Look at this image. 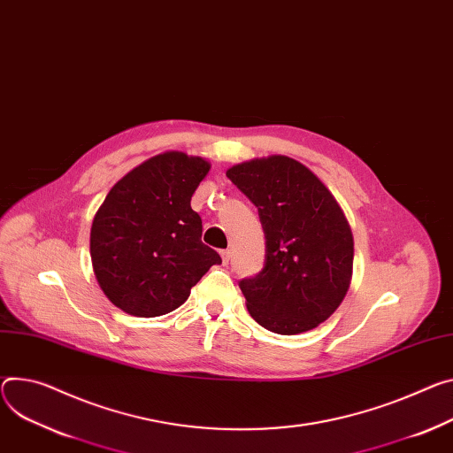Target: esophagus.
Instances as JSON below:
<instances>
[{
    "label": "esophagus",
    "mask_w": 453,
    "mask_h": 453,
    "mask_svg": "<svg viewBox=\"0 0 453 453\" xmlns=\"http://www.w3.org/2000/svg\"><path fill=\"white\" fill-rule=\"evenodd\" d=\"M220 255H222L224 265H227V264H229V258H231V251H229V250H224V251H220Z\"/></svg>",
    "instance_id": "1"
}]
</instances>
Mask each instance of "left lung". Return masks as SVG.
I'll return each mask as SVG.
<instances>
[{
  "mask_svg": "<svg viewBox=\"0 0 453 453\" xmlns=\"http://www.w3.org/2000/svg\"><path fill=\"white\" fill-rule=\"evenodd\" d=\"M226 175L257 205L265 234L264 269L238 281L250 314L276 334L311 331L350 285L354 240L340 203L285 155L236 164Z\"/></svg>",
  "mask_w": 453,
  "mask_h": 453,
  "instance_id": "8db88e82",
  "label": "left lung"
}]
</instances>
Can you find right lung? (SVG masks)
Here are the masks:
<instances>
[{
  "label": "right lung",
  "instance_id": "obj_1",
  "mask_svg": "<svg viewBox=\"0 0 453 453\" xmlns=\"http://www.w3.org/2000/svg\"><path fill=\"white\" fill-rule=\"evenodd\" d=\"M210 162L182 151L155 155L122 177L96 213L90 255L108 300L132 316L153 318L180 307L191 287L222 264L202 243L191 196Z\"/></svg>",
  "mask_w": 453,
  "mask_h": 453
}]
</instances>
